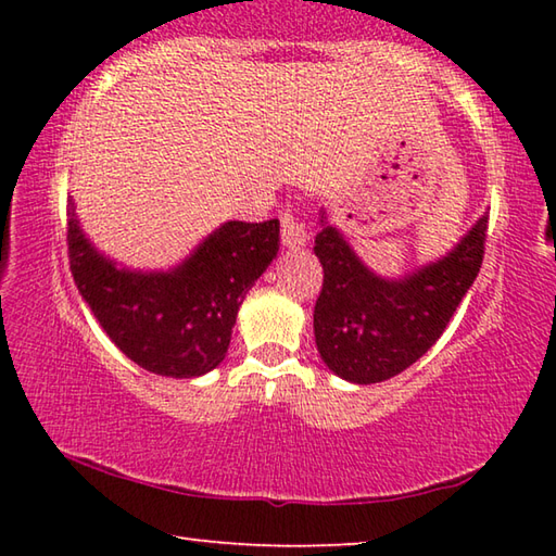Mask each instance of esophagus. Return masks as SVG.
Wrapping results in <instances>:
<instances>
[{
    "mask_svg": "<svg viewBox=\"0 0 556 556\" xmlns=\"http://www.w3.org/2000/svg\"><path fill=\"white\" fill-rule=\"evenodd\" d=\"M308 240V232L304 223L294 218L291 213H281V242L287 250H301Z\"/></svg>",
    "mask_w": 556,
    "mask_h": 556,
    "instance_id": "obj_1",
    "label": "esophagus"
}]
</instances>
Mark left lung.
Masks as SVG:
<instances>
[{"mask_svg":"<svg viewBox=\"0 0 556 556\" xmlns=\"http://www.w3.org/2000/svg\"><path fill=\"white\" fill-rule=\"evenodd\" d=\"M485 230L488 215L441 260L402 279H384L363 265L321 211L314 252L324 265V287L314 306V336L328 370L348 382L372 384L417 363L473 287Z\"/></svg>","mask_w":556,"mask_h":556,"instance_id":"obj_1","label":"left lung"}]
</instances>
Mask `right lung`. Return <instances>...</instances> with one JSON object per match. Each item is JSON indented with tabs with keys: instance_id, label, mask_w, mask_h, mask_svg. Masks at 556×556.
Returning a JSON list of instances; mask_svg holds the SVG:
<instances>
[{
	"instance_id": "obj_1",
	"label": "right lung",
	"mask_w": 556,
	"mask_h": 556,
	"mask_svg": "<svg viewBox=\"0 0 556 556\" xmlns=\"http://www.w3.org/2000/svg\"><path fill=\"white\" fill-rule=\"evenodd\" d=\"M75 285L129 361L164 378H199L223 363L238 308L279 250V220H230L168 271L117 267L83 232L71 203Z\"/></svg>"
}]
</instances>
